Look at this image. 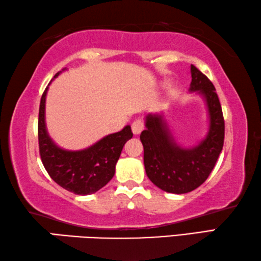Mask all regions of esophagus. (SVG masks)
Returning a JSON list of instances; mask_svg holds the SVG:
<instances>
[{
	"label": "esophagus",
	"instance_id": "1",
	"mask_svg": "<svg viewBox=\"0 0 261 261\" xmlns=\"http://www.w3.org/2000/svg\"><path fill=\"white\" fill-rule=\"evenodd\" d=\"M132 132H134L135 135H139L140 132H142L144 130V122L142 121V119H136V121H134V123H132Z\"/></svg>",
	"mask_w": 261,
	"mask_h": 261
}]
</instances>
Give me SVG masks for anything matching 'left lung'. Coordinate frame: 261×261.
I'll use <instances>...</instances> for the list:
<instances>
[{"mask_svg":"<svg viewBox=\"0 0 261 261\" xmlns=\"http://www.w3.org/2000/svg\"><path fill=\"white\" fill-rule=\"evenodd\" d=\"M189 92L203 96L209 114L205 138L194 147L176 144L163 114L146 116V129L140 134L145 171L153 184L167 193L185 194L204 182L215 167L224 144V118L216 89L203 73L190 66Z\"/></svg>","mask_w":261,"mask_h":261,"instance_id":"left-lung-1","label":"left lung"}]
</instances>
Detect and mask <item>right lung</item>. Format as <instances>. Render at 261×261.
Instances as JSON below:
<instances>
[{
  "mask_svg": "<svg viewBox=\"0 0 261 261\" xmlns=\"http://www.w3.org/2000/svg\"><path fill=\"white\" fill-rule=\"evenodd\" d=\"M64 68L63 71H65ZM61 72L57 73L55 77ZM48 87L44 90L39 106L38 142L41 163L52 180L76 195H90L109 182L115 175L116 164L124 144L132 138L130 125L103 137L94 145L80 151H68L57 146L47 134L45 124V101Z\"/></svg>",
  "mask_w": 261,
  "mask_h": 261,
  "instance_id": "right-lung-1",
  "label": "right lung"
}]
</instances>
